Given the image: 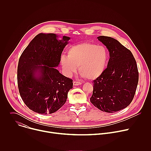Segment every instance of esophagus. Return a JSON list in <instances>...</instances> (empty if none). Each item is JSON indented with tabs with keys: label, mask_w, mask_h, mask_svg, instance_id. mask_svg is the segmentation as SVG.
Instances as JSON below:
<instances>
[{
	"label": "esophagus",
	"mask_w": 151,
	"mask_h": 151,
	"mask_svg": "<svg viewBox=\"0 0 151 151\" xmlns=\"http://www.w3.org/2000/svg\"><path fill=\"white\" fill-rule=\"evenodd\" d=\"M73 83L74 86H77V85H79L81 84V83L80 82H78V81H74Z\"/></svg>",
	"instance_id": "34e87169"
}]
</instances>
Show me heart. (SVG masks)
Segmentation results:
<instances>
[{
    "label": "heart",
    "mask_w": 151,
    "mask_h": 151,
    "mask_svg": "<svg viewBox=\"0 0 151 151\" xmlns=\"http://www.w3.org/2000/svg\"><path fill=\"white\" fill-rule=\"evenodd\" d=\"M108 59L109 52L106 47L83 42L70 47L68 56L61 57L60 64L68 76L75 73L79 66V71L82 76L94 80L103 73Z\"/></svg>",
    "instance_id": "1"
}]
</instances>
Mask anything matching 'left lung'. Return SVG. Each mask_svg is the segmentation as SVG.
<instances>
[{
	"label": "left lung",
	"instance_id": "8db88e82",
	"mask_svg": "<svg viewBox=\"0 0 151 151\" xmlns=\"http://www.w3.org/2000/svg\"><path fill=\"white\" fill-rule=\"evenodd\" d=\"M97 39L109 51L110 58L103 73L93 82L90 101L103 112H116L134 98L139 81L136 61L132 52L116 39L104 36Z\"/></svg>",
	"mask_w": 151,
	"mask_h": 151
}]
</instances>
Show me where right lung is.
I'll return each mask as SVG.
<instances>
[{"label":"right lung","instance_id":"1","mask_svg":"<svg viewBox=\"0 0 151 151\" xmlns=\"http://www.w3.org/2000/svg\"><path fill=\"white\" fill-rule=\"evenodd\" d=\"M54 33L36 35L20 56L17 69L18 87L21 99L36 113H54L66 103L73 81L61 74V53L70 37L58 40Z\"/></svg>","mask_w":151,"mask_h":151}]
</instances>
